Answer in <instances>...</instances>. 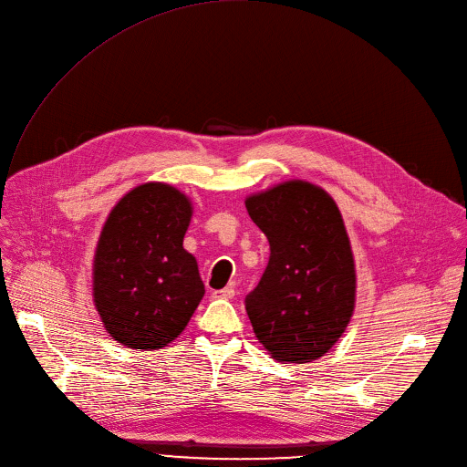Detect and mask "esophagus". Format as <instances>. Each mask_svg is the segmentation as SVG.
Listing matches in <instances>:
<instances>
[{
  "instance_id": "esophagus-1",
  "label": "esophagus",
  "mask_w": 467,
  "mask_h": 467,
  "mask_svg": "<svg viewBox=\"0 0 467 467\" xmlns=\"http://www.w3.org/2000/svg\"><path fill=\"white\" fill-rule=\"evenodd\" d=\"M213 298H223V300H231L234 296V289L233 287H225V289H220V291H213L212 293Z\"/></svg>"
}]
</instances>
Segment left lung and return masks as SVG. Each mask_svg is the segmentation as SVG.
Returning a JSON list of instances; mask_svg holds the SVG:
<instances>
[{
    "label": "left lung",
    "instance_id": "left-lung-1",
    "mask_svg": "<svg viewBox=\"0 0 467 467\" xmlns=\"http://www.w3.org/2000/svg\"><path fill=\"white\" fill-rule=\"evenodd\" d=\"M266 234L270 257L245 296L254 332L272 358H321L355 312L357 272L351 242L334 199L319 185L289 180L245 199Z\"/></svg>",
    "mask_w": 467,
    "mask_h": 467
}]
</instances>
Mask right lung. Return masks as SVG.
I'll return each instance as SVG.
<instances>
[{
  "mask_svg": "<svg viewBox=\"0 0 467 467\" xmlns=\"http://www.w3.org/2000/svg\"><path fill=\"white\" fill-rule=\"evenodd\" d=\"M190 197L146 182L110 210L93 255V304L105 330L131 349H163L188 327L204 284L183 250Z\"/></svg>",
  "mask_w": 467,
  "mask_h": 467,
  "instance_id": "1",
  "label": "right lung"
}]
</instances>
